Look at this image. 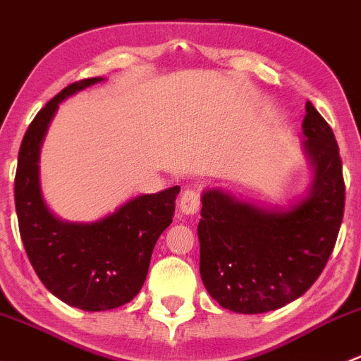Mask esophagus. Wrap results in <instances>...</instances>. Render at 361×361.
Here are the masks:
<instances>
[{
  "instance_id": "obj_1",
  "label": "esophagus",
  "mask_w": 361,
  "mask_h": 361,
  "mask_svg": "<svg viewBox=\"0 0 361 361\" xmlns=\"http://www.w3.org/2000/svg\"><path fill=\"white\" fill-rule=\"evenodd\" d=\"M178 206H180V211L183 214H195L199 211V207H201V195L194 188H188V190H185L181 194Z\"/></svg>"
}]
</instances>
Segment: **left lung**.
<instances>
[{
    "instance_id": "8db88e82",
    "label": "left lung",
    "mask_w": 361,
    "mask_h": 361,
    "mask_svg": "<svg viewBox=\"0 0 361 361\" xmlns=\"http://www.w3.org/2000/svg\"><path fill=\"white\" fill-rule=\"evenodd\" d=\"M304 147L316 176L305 201L267 211L220 190L202 195L199 221L201 278L228 311L260 314L304 295L336 246L344 216L345 185L332 127L307 101Z\"/></svg>"
}]
</instances>
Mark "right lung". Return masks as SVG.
<instances>
[{
  "instance_id": "add662e5",
  "label": "right lung",
  "mask_w": 361,
  "mask_h": 361,
  "mask_svg": "<svg viewBox=\"0 0 361 361\" xmlns=\"http://www.w3.org/2000/svg\"><path fill=\"white\" fill-rule=\"evenodd\" d=\"M101 78L64 87L25 130L16 173V209L25 253L49 292L83 311H106L140 293L152 251L169 227L180 187L140 195L96 224H66L47 209L39 194L38 155L57 104Z\"/></svg>"
}]
</instances>
